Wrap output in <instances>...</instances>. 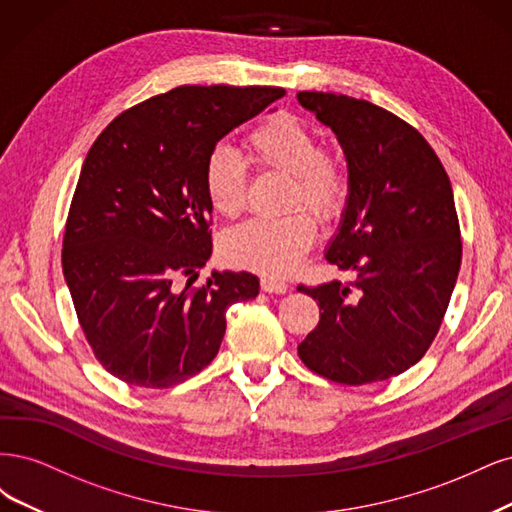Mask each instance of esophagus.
I'll return each instance as SVG.
<instances>
[{
	"label": "esophagus",
	"instance_id": "esophagus-1",
	"mask_svg": "<svg viewBox=\"0 0 512 512\" xmlns=\"http://www.w3.org/2000/svg\"><path fill=\"white\" fill-rule=\"evenodd\" d=\"M261 289L266 293H287L289 285L285 283V280H278L274 276H263L261 278Z\"/></svg>",
	"mask_w": 512,
	"mask_h": 512
}]
</instances>
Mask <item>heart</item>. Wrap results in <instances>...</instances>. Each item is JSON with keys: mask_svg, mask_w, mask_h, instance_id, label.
Masks as SVG:
<instances>
[{"mask_svg": "<svg viewBox=\"0 0 512 512\" xmlns=\"http://www.w3.org/2000/svg\"><path fill=\"white\" fill-rule=\"evenodd\" d=\"M246 151L259 170L289 176L285 208L306 206L321 221L342 212L349 195V176L342 159L319 140L306 123L278 112L259 121L246 134ZM204 191L212 210L236 219L246 206V170L227 146H214L204 163ZM317 238V225L304 210L280 219H253L232 232L221 244L225 259L236 268L266 276H287L300 268Z\"/></svg>", "mask_w": 512, "mask_h": 512, "instance_id": "b5f03b06", "label": "heart"}]
</instances>
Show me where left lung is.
<instances>
[{
	"label": "left lung",
	"mask_w": 512,
	"mask_h": 512,
	"mask_svg": "<svg viewBox=\"0 0 512 512\" xmlns=\"http://www.w3.org/2000/svg\"><path fill=\"white\" fill-rule=\"evenodd\" d=\"M298 102L332 127L346 157L349 197L325 257L355 276L298 287L321 310L298 355L340 385L387 381L430 349L451 300L461 266L451 180L389 110L319 91H300Z\"/></svg>",
	"instance_id": "1"
}]
</instances>
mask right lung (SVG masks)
<instances>
[{
	"mask_svg": "<svg viewBox=\"0 0 512 512\" xmlns=\"http://www.w3.org/2000/svg\"><path fill=\"white\" fill-rule=\"evenodd\" d=\"M283 95L176 87L121 112L89 148L61 263L93 355L123 383L168 389L202 372L219 353L227 308L257 298L251 272L214 270L195 283L212 253L204 163Z\"/></svg>",
	"mask_w": 512,
	"mask_h": 512,
	"instance_id": "right-lung-1",
	"label": "right lung"
}]
</instances>
